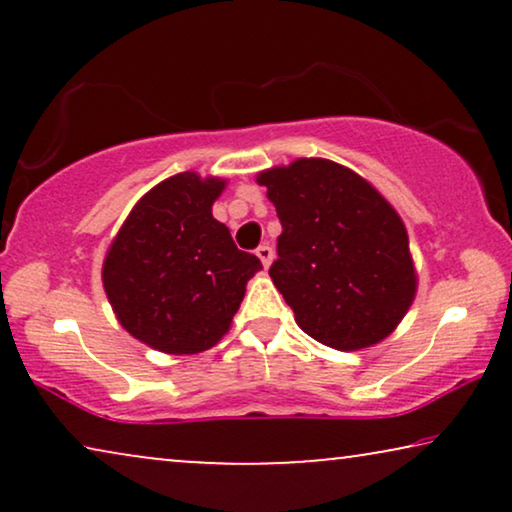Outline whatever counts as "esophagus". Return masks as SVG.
<instances>
[{
  "mask_svg": "<svg viewBox=\"0 0 512 512\" xmlns=\"http://www.w3.org/2000/svg\"><path fill=\"white\" fill-rule=\"evenodd\" d=\"M256 256L261 258V263L265 265V268H268V265L272 263V258H275V251H272L270 244H261V247L256 249Z\"/></svg>",
  "mask_w": 512,
  "mask_h": 512,
  "instance_id": "1",
  "label": "esophagus"
}]
</instances>
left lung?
Segmentation results:
<instances>
[{"instance_id":"left-lung-1","label":"left lung","mask_w":512,"mask_h":512,"mask_svg":"<svg viewBox=\"0 0 512 512\" xmlns=\"http://www.w3.org/2000/svg\"><path fill=\"white\" fill-rule=\"evenodd\" d=\"M282 235L270 277L310 338L354 352L387 338L417 289L394 207L333 160L300 158L258 174Z\"/></svg>"}]
</instances>
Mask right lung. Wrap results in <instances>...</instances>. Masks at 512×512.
Segmentation results:
<instances>
[{
    "label": "right lung",
    "mask_w": 512,
    "mask_h": 512,
    "mask_svg": "<svg viewBox=\"0 0 512 512\" xmlns=\"http://www.w3.org/2000/svg\"><path fill=\"white\" fill-rule=\"evenodd\" d=\"M226 181L179 172L137 202L104 258L102 282L130 335L165 354L214 347L263 268L212 216Z\"/></svg>",
    "instance_id": "obj_1"
}]
</instances>
